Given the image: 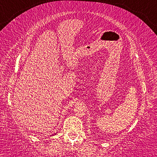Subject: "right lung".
Returning a JSON list of instances; mask_svg holds the SVG:
<instances>
[{
	"mask_svg": "<svg viewBox=\"0 0 157 157\" xmlns=\"http://www.w3.org/2000/svg\"><path fill=\"white\" fill-rule=\"evenodd\" d=\"M53 135H54V134H53Z\"/></svg>",
	"mask_w": 157,
	"mask_h": 157,
	"instance_id": "1",
	"label": "right lung"
}]
</instances>
